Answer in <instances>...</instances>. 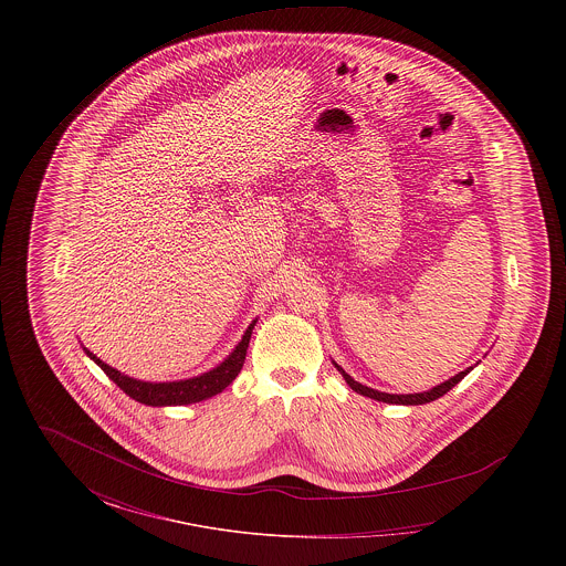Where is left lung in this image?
Returning a JSON list of instances; mask_svg holds the SVG:
<instances>
[{"label":"left lung","instance_id":"1","mask_svg":"<svg viewBox=\"0 0 566 566\" xmlns=\"http://www.w3.org/2000/svg\"><path fill=\"white\" fill-rule=\"evenodd\" d=\"M339 371H342V376L344 379L348 381V386H350L354 392H358V395H363V397H369V399H376V401H381V403H399V405H424L431 403L434 399H439V397H443L448 390H452L454 386H457L458 381L462 379V377L467 376L473 367H469V369H464V371H460L458 376L450 377L448 381H443V384H439V386H434L432 390H427V392H418V395H386V392H379V390H374V388H367V386H363V384H358V381H354L339 365H335Z\"/></svg>","mask_w":566,"mask_h":566}]
</instances>
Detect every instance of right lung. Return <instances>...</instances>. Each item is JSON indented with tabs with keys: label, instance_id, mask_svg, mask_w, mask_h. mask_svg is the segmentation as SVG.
Returning a JSON list of instances; mask_svg holds the SVG:
<instances>
[{
	"label": "right lung",
	"instance_id": "1",
	"mask_svg": "<svg viewBox=\"0 0 566 566\" xmlns=\"http://www.w3.org/2000/svg\"><path fill=\"white\" fill-rule=\"evenodd\" d=\"M254 323L250 324L243 333L242 342L238 344V348L231 352V356L218 365L212 371L203 374V376L192 377V379H182V381H163V384H150V381H139L134 377L123 376L120 371L112 369L106 363H102L93 352L86 350V354L104 369V374L135 401L144 405H153V407H161V405H189L199 403L203 399H210L218 392H222L235 376L242 371L243 360H245V350L250 344V335Z\"/></svg>",
	"mask_w": 566,
	"mask_h": 566
}]
</instances>
